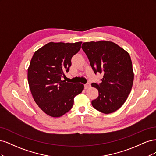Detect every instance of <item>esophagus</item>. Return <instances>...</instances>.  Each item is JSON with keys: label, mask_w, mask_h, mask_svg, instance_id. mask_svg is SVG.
<instances>
[{"label": "esophagus", "mask_w": 156, "mask_h": 156, "mask_svg": "<svg viewBox=\"0 0 156 156\" xmlns=\"http://www.w3.org/2000/svg\"><path fill=\"white\" fill-rule=\"evenodd\" d=\"M90 87V84L89 83L84 84V88H85V89H88Z\"/></svg>", "instance_id": "obj_1"}]
</instances>
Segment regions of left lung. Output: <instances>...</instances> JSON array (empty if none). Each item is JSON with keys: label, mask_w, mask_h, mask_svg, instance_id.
I'll return each mask as SVG.
<instances>
[{"label": "left lung", "mask_w": 156, "mask_h": 156, "mask_svg": "<svg viewBox=\"0 0 156 156\" xmlns=\"http://www.w3.org/2000/svg\"><path fill=\"white\" fill-rule=\"evenodd\" d=\"M82 49L94 73L103 74L101 83H92L99 92L92 101L93 107L105 114L116 111L123 105L133 86L134 74L129 53L109 41L84 42Z\"/></svg>", "instance_id": "left-lung-1"}]
</instances>
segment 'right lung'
<instances>
[{
	"mask_svg": "<svg viewBox=\"0 0 156 156\" xmlns=\"http://www.w3.org/2000/svg\"><path fill=\"white\" fill-rule=\"evenodd\" d=\"M76 43L49 42L37 50L28 68V81L36 104L47 115L60 117L72 108L84 85L66 82L72 56L81 49Z\"/></svg>",
	"mask_w": 156,
	"mask_h": 156,
	"instance_id": "add662e5",
	"label": "right lung"
}]
</instances>
